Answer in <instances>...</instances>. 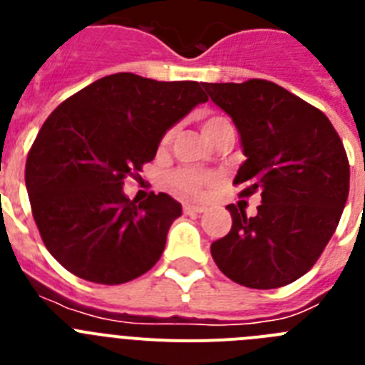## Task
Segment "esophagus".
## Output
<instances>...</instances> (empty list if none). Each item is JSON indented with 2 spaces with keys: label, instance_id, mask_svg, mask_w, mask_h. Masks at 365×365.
<instances>
[{
  "label": "esophagus",
  "instance_id": "34e87169",
  "mask_svg": "<svg viewBox=\"0 0 365 365\" xmlns=\"http://www.w3.org/2000/svg\"><path fill=\"white\" fill-rule=\"evenodd\" d=\"M182 212H185V214H202V212H205V206L185 202V205H182Z\"/></svg>",
  "mask_w": 365,
  "mask_h": 365
}]
</instances>
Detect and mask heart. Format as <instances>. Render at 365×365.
I'll return each mask as SVG.
<instances>
[{
	"mask_svg": "<svg viewBox=\"0 0 365 365\" xmlns=\"http://www.w3.org/2000/svg\"><path fill=\"white\" fill-rule=\"evenodd\" d=\"M201 130L205 133V137L215 144L219 137L222 135V131L234 128L232 122L228 120L225 115H219V113H202L201 117ZM173 138V130H168L166 133L160 137V148H166L168 144L172 143ZM215 180V177L212 173L197 172V170H190V168H179L175 172L170 173L168 177V182L173 188V192L180 193V195H186V197H199L205 193V190L212 185Z\"/></svg>",
	"mask_w": 365,
	"mask_h": 365,
	"instance_id": "heart-1",
	"label": "heart"
}]
</instances>
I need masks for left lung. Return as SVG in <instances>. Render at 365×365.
Returning a JSON list of instances; mask_svg holds the SVG:
<instances>
[{
	"mask_svg": "<svg viewBox=\"0 0 365 365\" xmlns=\"http://www.w3.org/2000/svg\"><path fill=\"white\" fill-rule=\"evenodd\" d=\"M237 125L247 157L234 185L259 193L257 214L228 205L232 228L214 241L225 276L250 289H278L302 278L322 256L349 195V160L324 113L278 83H202Z\"/></svg>",
	"mask_w": 365,
	"mask_h": 365,
	"instance_id": "1",
	"label": "left lung"
}]
</instances>
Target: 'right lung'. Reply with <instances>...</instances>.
<instances>
[{"mask_svg":"<svg viewBox=\"0 0 365 365\" xmlns=\"http://www.w3.org/2000/svg\"><path fill=\"white\" fill-rule=\"evenodd\" d=\"M199 82L109 74L62 102L27 155L25 185L41 241L71 274L102 285L143 276L163 256L180 205L168 193L130 201L160 137L208 96Z\"/></svg>","mask_w":365,"mask_h":365,"instance_id":"right-lung-1","label":"right lung"}]
</instances>
